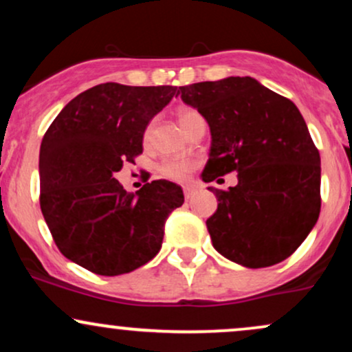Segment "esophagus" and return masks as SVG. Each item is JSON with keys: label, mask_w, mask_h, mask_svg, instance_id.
Here are the masks:
<instances>
[{"label": "esophagus", "mask_w": 352, "mask_h": 352, "mask_svg": "<svg viewBox=\"0 0 352 352\" xmlns=\"http://www.w3.org/2000/svg\"><path fill=\"white\" fill-rule=\"evenodd\" d=\"M184 195H185V199H190V197L193 195V187H190V185H187V187H184Z\"/></svg>", "instance_id": "34e87169"}]
</instances>
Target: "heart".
<instances>
[{"label": "heart", "mask_w": 352, "mask_h": 352, "mask_svg": "<svg viewBox=\"0 0 352 352\" xmlns=\"http://www.w3.org/2000/svg\"><path fill=\"white\" fill-rule=\"evenodd\" d=\"M201 116L193 109H182L179 112V122L184 131L192 127L197 120H200ZM152 125H148L144 132V140H147L151 137ZM197 164L190 159H167L164 160L162 164L159 165V175L164 177V179L172 180V182H185L188 179V175L195 170Z\"/></svg>", "instance_id": "obj_1"}]
</instances>
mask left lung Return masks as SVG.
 Returning a JSON list of instances; mask_svg holds the SVG:
<instances>
[{
  "mask_svg": "<svg viewBox=\"0 0 352 352\" xmlns=\"http://www.w3.org/2000/svg\"><path fill=\"white\" fill-rule=\"evenodd\" d=\"M177 94L210 125L204 182L238 172L235 187H208L218 200L207 220L217 252L246 268L292 256L321 210V159L301 112L253 78L190 84Z\"/></svg>",
  "mask_w": 352,
  "mask_h": 352,
  "instance_id": "left-lung-1",
  "label": "left lung"
}]
</instances>
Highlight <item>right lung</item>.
<instances>
[{
    "mask_svg": "<svg viewBox=\"0 0 352 352\" xmlns=\"http://www.w3.org/2000/svg\"><path fill=\"white\" fill-rule=\"evenodd\" d=\"M175 92L173 86L99 84L52 120L39 151V204L67 260L117 276L159 253L165 220L182 207L184 192L173 182L153 180L129 193L114 173L142 153L145 129Z\"/></svg>",
    "mask_w": 352,
    "mask_h": 352,
    "instance_id": "obj_1",
    "label": "right lung"
}]
</instances>
